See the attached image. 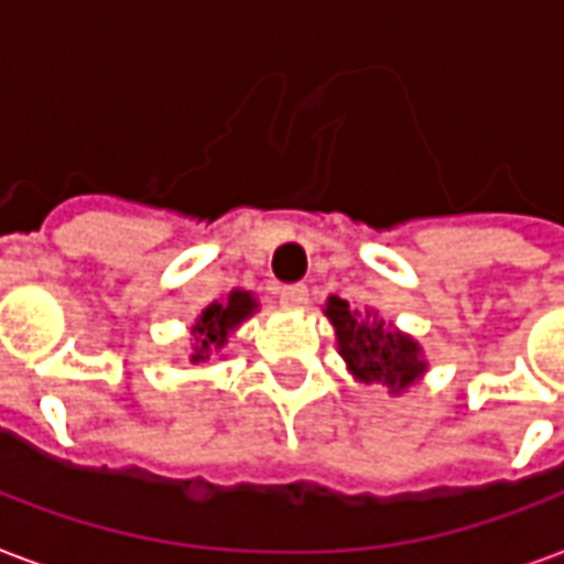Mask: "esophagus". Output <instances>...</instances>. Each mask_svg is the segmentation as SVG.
I'll return each instance as SVG.
<instances>
[{"label":"esophagus","instance_id":"34e87169","mask_svg":"<svg viewBox=\"0 0 564 564\" xmlns=\"http://www.w3.org/2000/svg\"><path fill=\"white\" fill-rule=\"evenodd\" d=\"M281 305L295 311V307L307 305V286L305 283H293V286H283L281 290Z\"/></svg>","mask_w":564,"mask_h":564}]
</instances>
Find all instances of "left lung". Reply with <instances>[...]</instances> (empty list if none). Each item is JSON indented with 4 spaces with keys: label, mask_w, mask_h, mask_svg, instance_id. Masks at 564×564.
I'll return each instance as SVG.
<instances>
[{
    "label": "left lung",
    "mask_w": 564,
    "mask_h": 564,
    "mask_svg": "<svg viewBox=\"0 0 564 564\" xmlns=\"http://www.w3.org/2000/svg\"><path fill=\"white\" fill-rule=\"evenodd\" d=\"M323 314L335 329L338 354L347 362V371L359 383H378L387 387L390 395H399L420 383L429 371L420 341L414 335L395 329V323H387L378 307H354L347 299L329 295Z\"/></svg>",
    "instance_id": "left-lung-1"
}]
</instances>
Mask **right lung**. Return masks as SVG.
Masks as SVG:
<instances>
[{"label": "right lung", "instance_id": "1", "mask_svg": "<svg viewBox=\"0 0 564 564\" xmlns=\"http://www.w3.org/2000/svg\"><path fill=\"white\" fill-rule=\"evenodd\" d=\"M259 311L257 295L250 290H232V293L220 299V302H210L208 307H202V314L193 323V344H189V362H208L210 356L220 354L229 335H235V329L250 319Z\"/></svg>", "mask_w": 564, "mask_h": 564}]
</instances>
